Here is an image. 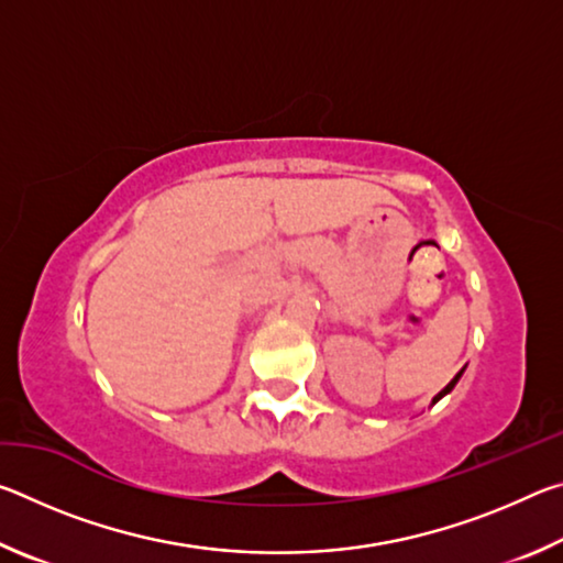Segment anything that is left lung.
Masks as SVG:
<instances>
[{
	"instance_id": "8db88e82",
	"label": "left lung",
	"mask_w": 563,
	"mask_h": 563,
	"mask_svg": "<svg viewBox=\"0 0 563 563\" xmlns=\"http://www.w3.org/2000/svg\"><path fill=\"white\" fill-rule=\"evenodd\" d=\"M464 369H466V367H462V369H460V373H456V375H454V379H452V383H450V385H446V387L442 389V393H440V395H434V399H432V405H437V402H440V399H442L444 395H450V393H452V389H454V385H456V383H460V377H462V373H464Z\"/></svg>"
}]
</instances>
